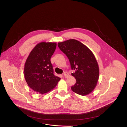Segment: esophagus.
<instances>
[{
    "label": "esophagus",
    "mask_w": 127,
    "mask_h": 127,
    "mask_svg": "<svg viewBox=\"0 0 127 127\" xmlns=\"http://www.w3.org/2000/svg\"><path fill=\"white\" fill-rule=\"evenodd\" d=\"M63 75H64V76L65 77H67L69 76V74H68V72H64Z\"/></svg>",
    "instance_id": "obj_1"
}]
</instances>
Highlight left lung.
I'll return each mask as SVG.
<instances>
[{"instance_id":"1","label":"left lung","mask_w":127,"mask_h":127,"mask_svg":"<svg viewBox=\"0 0 127 127\" xmlns=\"http://www.w3.org/2000/svg\"><path fill=\"white\" fill-rule=\"evenodd\" d=\"M58 46L68 57L72 70H75L71 73L76 81L71 86L72 91L83 96L91 93L99 78V67L93 53L74 39L59 43Z\"/></svg>"}]
</instances>
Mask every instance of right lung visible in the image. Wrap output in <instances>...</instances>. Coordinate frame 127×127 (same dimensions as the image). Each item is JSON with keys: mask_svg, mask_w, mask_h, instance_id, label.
<instances>
[{"mask_svg": "<svg viewBox=\"0 0 127 127\" xmlns=\"http://www.w3.org/2000/svg\"><path fill=\"white\" fill-rule=\"evenodd\" d=\"M56 46V43L38 44L30 53L25 64V78L28 85L41 94L54 89L61 79L54 74L50 61Z\"/></svg>", "mask_w": 127, "mask_h": 127, "instance_id": "1", "label": "right lung"}]
</instances>
